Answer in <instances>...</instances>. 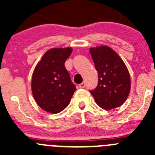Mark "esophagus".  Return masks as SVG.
Returning <instances> with one entry per match:
<instances>
[{"mask_svg": "<svg viewBox=\"0 0 155 155\" xmlns=\"http://www.w3.org/2000/svg\"><path fill=\"white\" fill-rule=\"evenodd\" d=\"M79 87H80L81 88H84V87H85V83H84V82H82V83H81V84H79Z\"/></svg>", "mask_w": 155, "mask_h": 155, "instance_id": "34e87169", "label": "esophagus"}]
</instances>
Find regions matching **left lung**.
<instances>
[{"instance_id":"obj_1","label":"left lung","mask_w":155,"mask_h":155,"mask_svg":"<svg viewBox=\"0 0 155 155\" xmlns=\"http://www.w3.org/2000/svg\"><path fill=\"white\" fill-rule=\"evenodd\" d=\"M98 72L97 87L90 92L104 109H113L125 102L130 90V77L120 56L106 46L90 49Z\"/></svg>"}]
</instances>
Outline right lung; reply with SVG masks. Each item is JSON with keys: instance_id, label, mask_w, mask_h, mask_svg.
Here are the masks:
<instances>
[{"instance_id": "right-lung-1", "label": "right lung", "mask_w": 155, "mask_h": 155, "mask_svg": "<svg viewBox=\"0 0 155 155\" xmlns=\"http://www.w3.org/2000/svg\"><path fill=\"white\" fill-rule=\"evenodd\" d=\"M72 49L53 48L38 63L31 78V91L43 110L58 113L69 105L76 86L71 81L64 63Z\"/></svg>"}]
</instances>
